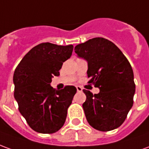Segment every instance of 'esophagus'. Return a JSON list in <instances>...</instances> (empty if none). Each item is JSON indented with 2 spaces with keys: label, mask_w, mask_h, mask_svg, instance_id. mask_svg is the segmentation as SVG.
<instances>
[{
  "label": "esophagus",
  "mask_w": 149,
  "mask_h": 149,
  "mask_svg": "<svg viewBox=\"0 0 149 149\" xmlns=\"http://www.w3.org/2000/svg\"><path fill=\"white\" fill-rule=\"evenodd\" d=\"M82 90H83V88L81 86H77V91L78 93H81Z\"/></svg>",
  "instance_id": "1"
}]
</instances>
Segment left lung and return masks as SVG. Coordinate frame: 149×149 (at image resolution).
I'll return each instance as SVG.
<instances>
[{
    "label": "left lung",
    "mask_w": 149,
    "mask_h": 149,
    "mask_svg": "<svg viewBox=\"0 0 149 149\" xmlns=\"http://www.w3.org/2000/svg\"><path fill=\"white\" fill-rule=\"evenodd\" d=\"M74 50L88 61V83L100 88L94 95L83 90L86 95L83 109L88 124L102 132L117 128L133 104L136 85L130 63L115 44L103 37L88 40Z\"/></svg>",
    "instance_id": "8db88e82"
}]
</instances>
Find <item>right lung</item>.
<instances>
[{
	"label": "right lung",
	"instance_id": "right-lung-1",
	"mask_svg": "<svg viewBox=\"0 0 149 149\" xmlns=\"http://www.w3.org/2000/svg\"><path fill=\"white\" fill-rule=\"evenodd\" d=\"M72 50V45L41 43L31 49L15 69V100L28 125L37 132L54 133L65 124L77 88L68 85L56 90L50 83L53 76L60 75L63 62L70 58Z\"/></svg>",
	"mask_w": 149,
	"mask_h": 149
}]
</instances>
